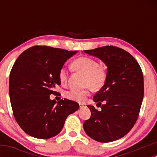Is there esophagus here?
Instances as JSON below:
<instances>
[{
    "label": "esophagus",
    "mask_w": 157,
    "mask_h": 157,
    "mask_svg": "<svg viewBox=\"0 0 157 157\" xmlns=\"http://www.w3.org/2000/svg\"><path fill=\"white\" fill-rule=\"evenodd\" d=\"M85 107H86V105H84V104H80V109H83Z\"/></svg>",
    "instance_id": "esophagus-1"
}]
</instances>
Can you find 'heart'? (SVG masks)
<instances>
[{"mask_svg": "<svg viewBox=\"0 0 157 157\" xmlns=\"http://www.w3.org/2000/svg\"><path fill=\"white\" fill-rule=\"evenodd\" d=\"M73 67L77 71L83 73L86 77L84 79V89H71L66 93L68 99L78 102L86 101L90 94L91 89L94 91L101 89L105 85L107 79V71L103 66H100L95 59L89 57H81L73 63ZM59 80L62 84H66L68 80V70L66 66H63L59 71Z\"/></svg>", "mask_w": 157, "mask_h": 157, "instance_id": "1", "label": "heart"}]
</instances>
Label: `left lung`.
<instances>
[{"instance_id": "1", "label": "left lung", "mask_w": 157, "mask_h": 157, "mask_svg": "<svg viewBox=\"0 0 157 157\" xmlns=\"http://www.w3.org/2000/svg\"><path fill=\"white\" fill-rule=\"evenodd\" d=\"M86 53L102 60L107 66V79L93 100L101 111L87 106L91 117L83 123L85 132L93 140L110 142L123 137L137 120L144 96L141 68L135 58L122 48L106 46L86 50Z\"/></svg>"}]
</instances>
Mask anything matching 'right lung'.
<instances>
[{
  "mask_svg": "<svg viewBox=\"0 0 157 157\" xmlns=\"http://www.w3.org/2000/svg\"><path fill=\"white\" fill-rule=\"evenodd\" d=\"M77 51L46 46L25 50L12 66L10 75V97L14 117L22 130L37 139H49L63 128L79 104L72 100H51L60 85L59 71Z\"/></svg>",
  "mask_w": 157,
  "mask_h": 157,
  "instance_id": "add662e5",
  "label": "right lung"
}]
</instances>
